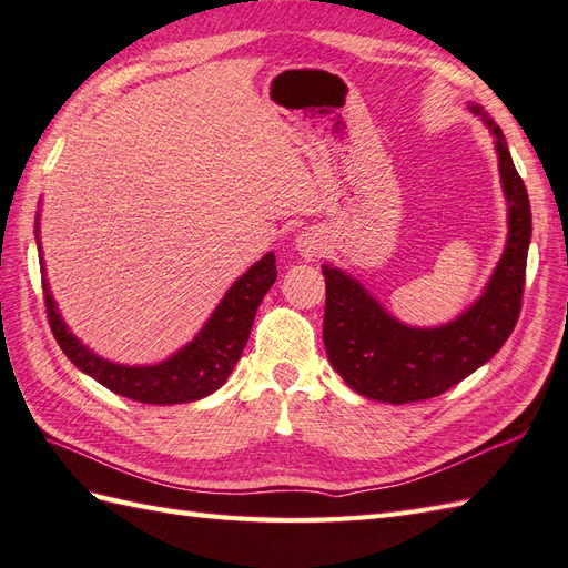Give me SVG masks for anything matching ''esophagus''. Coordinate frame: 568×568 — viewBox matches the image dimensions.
<instances>
[{
  "mask_svg": "<svg viewBox=\"0 0 568 568\" xmlns=\"http://www.w3.org/2000/svg\"><path fill=\"white\" fill-rule=\"evenodd\" d=\"M325 245H327V243H325L323 233L316 231V229H304V231H301V233L296 235V250H298V255L306 257V260L321 257L323 252H325Z\"/></svg>",
  "mask_w": 568,
  "mask_h": 568,
  "instance_id": "esophagus-1",
  "label": "esophagus"
}]
</instances>
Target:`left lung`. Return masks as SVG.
<instances>
[{
	"label": "left lung",
	"instance_id": "8db88e82",
	"mask_svg": "<svg viewBox=\"0 0 568 568\" xmlns=\"http://www.w3.org/2000/svg\"><path fill=\"white\" fill-rule=\"evenodd\" d=\"M471 109L481 113L496 135L510 225L506 252L484 296L455 323L420 331L390 318L352 276L327 264L323 267L327 359L347 386L367 398L400 406L445 394L494 357L520 318L527 247L532 237L530 199L503 131L481 109Z\"/></svg>",
	"mask_w": 568,
	"mask_h": 568
}]
</instances>
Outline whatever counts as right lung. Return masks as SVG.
<instances>
[{"mask_svg": "<svg viewBox=\"0 0 568 568\" xmlns=\"http://www.w3.org/2000/svg\"><path fill=\"white\" fill-rule=\"evenodd\" d=\"M274 280L276 260L274 252H270V255L252 264L241 280L229 288V294L223 296L221 306L213 311L204 331L172 359L155 364V367H121V364H111L92 355L62 323L60 313L55 311V301L48 294L45 280L43 301L50 331H53L60 349L65 352L72 364H78L84 374L94 376L113 394H121L138 403L170 406V403L204 398L225 384L235 362L243 355L252 321H255V313Z\"/></svg>", "mask_w": 568, "mask_h": 568, "instance_id": "obj_1", "label": "right lung"}]
</instances>
